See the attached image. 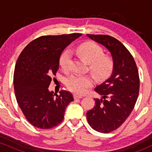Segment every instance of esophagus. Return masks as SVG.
I'll list each match as a JSON object with an SVG mask.
<instances>
[{"label":"esophagus","mask_w":152,"mask_h":152,"mask_svg":"<svg viewBox=\"0 0 152 152\" xmlns=\"http://www.w3.org/2000/svg\"><path fill=\"white\" fill-rule=\"evenodd\" d=\"M73 97H74V99H82V98L83 97V96H81V95L74 94V95H73Z\"/></svg>","instance_id":"34e87169"}]
</instances>
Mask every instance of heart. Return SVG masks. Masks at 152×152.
<instances>
[{
	"instance_id": "b5f03b06",
	"label": "heart",
	"mask_w": 152,
	"mask_h": 152,
	"mask_svg": "<svg viewBox=\"0 0 152 152\" xmlns=\"http://www.w3.org/2000/svg\"><path fill=\"white\" fill-rule=\"evenodd\" d=\"M78 55L89 64V68L98 79H103L108 76L113 69V61L109 56H104L103 50L94 42H85L76 49ZM71 57L69 50L62 53L59 59V65L62 70H68V64ZM93 84V80L90 76L71 75L67 78L66 86L72 92L83 94Z\"/></svg>"
}]
</instances>
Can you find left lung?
<instances>
[{"label":"left lung","instance_id":"1","mask_svg":"<svg viewBox=\"0 0 152 152\" xmlns=\"http://www.w3.org/2000/svg\"><path fill=\"white\" fill-rule=\"evenodd\" d=\"M87 36L104 45L113 58L111 76L95 88L102 98L95 99L94 107L87 113L93 129L109 133L118 128L134 109L140 88L138 70L130 52L117 39L109 35Z\"/></svg>","mask_w":152,"mask_h":152}]
</instances>
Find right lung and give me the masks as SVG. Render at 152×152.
<instances>
[{"instance_id": "obj_1", "label": "right lung", "mask_w": 152, "mask_h": 152, "mask_svg": "<svg viewBox=\"0 0 152 152\" xmlns=\"http://www.w3.org/2000/svg\"><path fill=\"white\" fill-rule=\"evenodd\" d=\"M82 34L42 36L31 41L20 54L14 73L17 102L26 118L34 126L53 128L64 118L65 109L73 95L61 90L49 91L52 75L59 69L64 49Z\"/></svg>"}]
</instances>
